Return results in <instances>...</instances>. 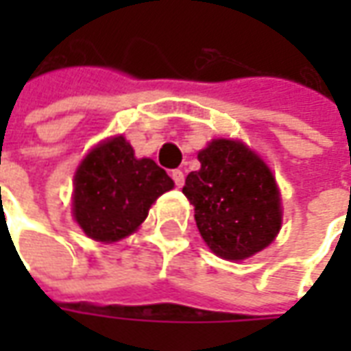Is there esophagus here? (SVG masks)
<instances>
[{
	"label": "esophagus",
	"mask_w": 351,
	"mask_h": 351,
	"mask_svg": "<svg viewBox=\"0 0 351 351\" xmlns=\"http://www.w3.org/2000/svg\"><path fill=\"white\" fill-rule=\"evenodd\" d=\"M171 176H173V180H175V184L178 186V188H182L184 186V173L180 171V169H175L173 173H171Z\"/></svg>",
	"instance_id": "1"
}]
</instances>
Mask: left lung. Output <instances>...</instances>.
Listing matches in <instances>:
<instances>
[{
    "label": "left lung",
    "mask_w": 351,
    "mask_h": 351,
    "mask_svg": "<svg viewBox=\"0 0 351 351\" xmlns=\"http://www.w3.org/2000/svg\"><path fill=\"white\" fill-rule=\"evenodd\" d=\"M197 160L201 169L186 176L182 193L195 206L206 246L229 261L267 248L282 228L280 191L267 163L231 138H214Z\"/></svg>",
    "instance_id": "8db88e82"
}]
</instances>
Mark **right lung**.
I'll use <instances>...</instances> for the list:
<instances>
[{
  "instance_id": "obj_1",
  "label": "right lung",
  "mask_w": 351,
  "mask_h": 351,
  "mask_svg": "<svg viewBox=\"0 0 351 351\" xmlns=\"http://www.w3.org/2000/svg\"><path fill=\"white\" fill-rule=\"evenodd\" d=\"M73 186V216L80 229L97 243H116L137 231L154 201L175 182L154 160H137L118 135L86 154Z\"/></svg>"
}]
</instances>
